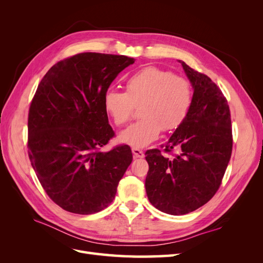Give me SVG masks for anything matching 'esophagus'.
Wrapping results in <instances>:
<instances>
[{"label":"esophagus","mask_w":263,"mask_h":263,"mask_svg":"<svg viewBox=\"0 0 263 263\" xmlns=\"http://www.w3.org/2000/svg\"><path fill=\"white\" fill-rule=\"evenodd\" d=\"M133 154H134V157L135 158H144L145 157V154L144 151L138 149V148H133Z\"/></svg>","instance_id":"34e87169"}]
</instances>
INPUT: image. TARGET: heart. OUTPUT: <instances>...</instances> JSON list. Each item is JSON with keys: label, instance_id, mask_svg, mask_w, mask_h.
Instances as JSON below:
<instances>
[{"label": "heart", "instance_id": "b5f03b06", "mask_svg": "<svg viewBox=\"0 0 263 263\" xmlns=\"http://www.w3.org/2000/svg\"><path fill=\"white\" fill-rule=\"evenodd\" d=\"M192 86L185 78L170 71L147 67L126 82V92L107 90L104 107L116 126L130 121L135 108L140 107L139 122L124 130L119 139L134 148L154 142L161 130L172 132L185 121L192 105Z\"/></svg>", "mask_w": 263, "mask_h": 263}]
</instances>
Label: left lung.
Wrapping results in <instances>:
<instances>
[{
    "label": "left lung",
    "instance_id": "obj_1",
    "mask_svg": "<svg viewBox=\"0 0 263 263\" xmlns=\"http://www.w3.org/2000/svg\"><path fill=\"white\" fill-rule=\"evenodd\" d=\"M179 62L194 89L192 105L168 142L145 154L149 202L170 215L191 213L211 200L233 150L232 119L224 94L211 78Z\"/></svg>",
    "mask_w": 263,
    "mask_h": 263
}]
</instances>
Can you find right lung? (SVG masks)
Instances as JSON below:
<instances>
[{"instance_id": "add662e5", "label": "right lung", "mask_w": 263, "mask_h": 263, "mask_svg": "<svg viewBox=\"0 0 263 263\" xmlns=\"http://www.w3.org/2000/svg\"><path fill=\"white\" fill-rule=\"evenodd\" d=\"M134 62L123 54L77 53L53 65L38 84L28 112V157L47 195L67 212L107 208L133 161L129 146L101 148L115 136L104 94Z\"/></svg>"}]
</instances>
